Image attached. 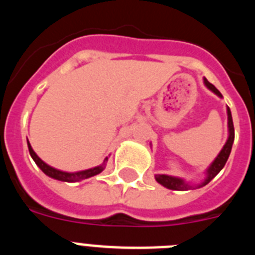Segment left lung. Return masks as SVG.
I'll return each instance as SVG.
<instances>
[{
	"mask_svg": "<svg viewBox=\"0 0 255 255\" xmlns=\"http://www.w3.org/2000/svg\"><path fill=\"white\" fill-rule=\"evenodd\" d=\"M204 84H206L207 87L213 92V93L222 97V94L220 93V91H218L217 88H216L213 84H211L207 79H204ZM227 116H229V131H230L229 139H227L226 144H225V147L222 148V150L220 152V154L217 155V158L215 159V162H213V163L211 164V167L208 168V177H207L206 181L202 182L199 186L207 185V184H208V182L211 181V180L213 179V177H215L216 175L222 170V168H224V166L227 162V158H229L230 153H231L234 139H235V130H234L233 116H231L230 108H227ZM155 180H157L161 185L166 186V188L168 189H172V190H186V189L190 188V186L186 185L185 182L182 181V180L176 179V177H172V176H167V175H155Z\"/></svg>",
	"mask_w": 255,
	"mask_h": 255,
	"instance_id": "8db88e82",
	"label": "left lung"
}]
</instances>
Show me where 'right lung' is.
I'll return each instance as SVG.
<instances>
[{
    "mask_svg": "<svg viewBox=\"0 0 255 255\" xmlns=\"http://www.w3.org/2000/svg\"><path fill=\"white\" fill-rule=\"evenodd\" d=\"M28 148H29V153H30L31 158L34 159V162L37 163L38 167L43 171L47 176L53 177V179L60 180V181H67V182L80 181V180H84V179H88V177L94 176V175H98V173L102 172L103 168H105V163H103L102 166H98V167L91 168V170L80 171V172H74V173L64 172V171H58V170H56V168L51 167V166H48V164L44 163V162L42 161V159H40L37 154H35V152L33 150L31 145L29 144V141H28ZM106 161H107V158H106Z\"/></svg>",
    "mask_w": 255,
    "mask_h": 255,
    "instance_id": "add662e5",
    "label": "right lung"
}]
</instances>
